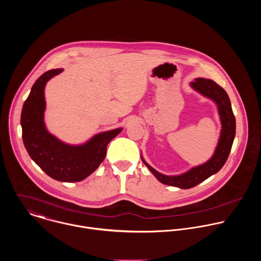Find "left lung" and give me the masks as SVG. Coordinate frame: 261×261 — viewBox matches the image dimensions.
I'll return each mask as SVG.
<instances>
[{"mask_svg": "<svg viewBox=\"0 0 261 261\" xmlns=\"http://www.w3.org/2000/svg\"><path fill=\"white\" fill-rule=\"evenodd\" d=\"M190 86L204 97L212 99L218 106L222 129L213 157L207 162L195 166L179 175L162 174L148 165L141 157L144 165L150 169L159 181L180 189L193 188L211 175L217 173L227 161L236 136V118L232 113L229 97L225 90L222 89L212 80L205 79H196L190 84Z\"/></svg>", "mask_w": 261, "mask_h": 261, "instance_id": "obj_1", "label": "left lung"}]
</instances>
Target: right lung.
Listing matches in <instances>:
<instances>
[{
  "label": "right lung",
  "instance_id": "obj_1",
  "mask_svg": "<svg viewBox=\"0 0 261 261\" xmlns=\"http://www.w3.org/2000/svg\"><path fill=\"white\" fill-rule=\"evenodd\" d=\"M63 69H53L35 82L23 103L20 124L30 157L47 175L60 181H80L93 173L106 156V147L122 128L102 132L80 145L67 144L50 134L44 124L46 83Z\"/></svg>",
  "mask_w": 261,
  "mask_h": 261
}]
</instances>
